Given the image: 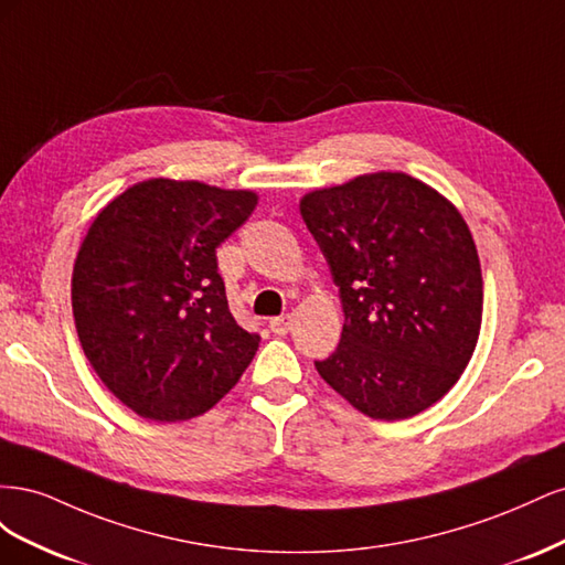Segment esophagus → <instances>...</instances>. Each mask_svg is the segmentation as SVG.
Masks as SVG:
<instances>
[{"label": "esophagus", "instance_id": "34e87169", "mask_svg": "<svg viewBox=\"0 0 565 565\" xmlns=\"http://www.w3.org/2000/svg\"><path fill=\"white\" fill-rule=\"evenodd\" d=\"M268 328L273 334H287L292 330V316H278L268 320Z\"/></svg>", "mask_w": 565, "mask_h": 565}]
</instances>
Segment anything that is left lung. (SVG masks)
Returning <instances> with one entry per match:
<instances>
[{
    "instance_id": "left-lung-1",
    "label": "left lung",
    "mask_w": 565,
    "mask_h": 565,
    "mask_svg": "<svg viewBox=\"0 0 565 565\" xmlns=\"http://www.w3.org/2000/svg\"><path fill=\"white\" fill-rule=\"evenodd\" d=\"M299 210L344 309L318 374L372 419L419 415L457 384L481 332L483 276L465 216L403 172L316 188Z\"/></svg>"
}]
</instances>
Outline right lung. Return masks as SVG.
I'll return each instance as SVG.
<instances>
[{"instance_id": "obj_1", "label": "right lung", "mask_w": 565, "mask_h": 565, "mask_svg": "<svg viewBox=\"0 0 565 565\" xmlns=\"http://www.w3.org/2000/svg\"><path fill=\"white\" fill-rule=\"evenodd\" d=\"M259 195L146 179L96 214L73 268L84 355L113 396L152 422L207 413L243 377L259 334L235 322L216 247Z\"/></svg>"}]
</instances>
